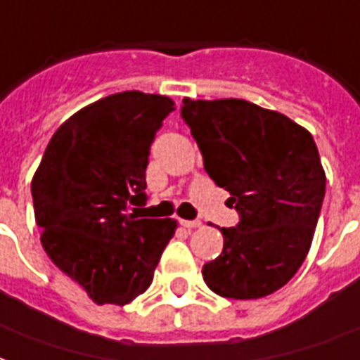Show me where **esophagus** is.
I'll list each match as a JSON object with an SVG mask.
<instances>
[{
	"instance_id": "esophagus-1",
	"label": "esophagus",
	"mask_w": 360,
	"mask_h": 360,
	"mask_svg": "<svg viewBox=\"0 0 360 360\" xmlns=\"http://www.w3.org/2000/svg\"><path fill=\"white\" fill-rule=\"evenodd\" d=\"M181 227H185V229H198L202 227V223L200 221H188V219H181Z\"/></svg>"
}]
</instances>
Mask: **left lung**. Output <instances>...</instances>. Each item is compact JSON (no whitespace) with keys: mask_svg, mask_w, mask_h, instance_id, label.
I'll use <instances>...</instances> for the list:
<instances>
[{"mask_svg":"<svg viewBox=\"0 0 360 360\" xmlns=\"http://www.w3.org/2000/svg\"><path fill=\"white\" fill-rule=\"evenodd\" d=\"M183 120L207 175L231 193L240 223L221 229L223 252L202 267L223 297L259 300L302 267L321 214L326 173L313 135L244 98H183Z\"/></svg>","mask_w":360,"mask_h":360,"instance_id":"1","label":"left lung"}]
</instances>
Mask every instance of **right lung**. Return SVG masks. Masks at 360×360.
<instances>
[{
	"label": "right lung",
	"mask_w": 360,
	"mask_h": 360,
	"mask_svg": "<svg viewBox=\"0 0 360 360\" xmlns=\"http://www.w3.org/2000/svg\"><path fill=\"white\" fill-rule=\"evenodd\" d=\"M175 110L166 95L122 91L98 98L60 124L32 177L41 246L97 305H127L146 292L177 229L141 219L148 150Z\"/></svg>",
	"instance_id": "1"
}]
</instances>
